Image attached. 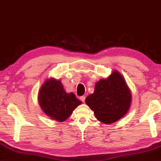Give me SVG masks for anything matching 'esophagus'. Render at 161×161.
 Here are the masks:
<instances>
[{
    "label": "esophagus",
    "instance_id": "obj_1",
    "mask_svg": "<svg viewBox=\"0 0 161 161\" xmlns=\"http://www.w3.org/2000/svg\"><path fill=\"white\" fill-rule=\"evenodd\" d=\"M85 99H86V97L85 96H81L80 97V100L82 102H85Z\"/></svg>",
    "mask_w": 161,
    "mask_h": 161
}]
</instances>
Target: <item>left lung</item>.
<instances>
[{
	"instance_id": "8db88e82",
	"label": "left lung",
	"mask_w": 161,
	"mask_h": 161,
	"mask_svg": "<svg viewBox=\"0 0 161 161\" xmlns=\"http://www.w3.org/2000/svg\"><path fill=\"white\" fill-rule=\"evenodd\" d=\"M131 101V93L124 79L114 70L107 79L97 82L94 93L87 97L86 103L99 121L110 124L127 113Z\"/></svg>"
}]
</instances>
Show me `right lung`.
<instances>
[{"label": "right lung", "mask_w": 161, "mask_h": 161, "mask_svg": "<svg viewBox=\"0 0 161 161\" xmlns=\"http://www.w3.org/2000/svg\"><path fill=\"white\" fill-rule=\"evenodd\" d=\"M38 102L42 110L48 117L59 122L69 117L81 102L73 93H66L60 81L50 79L41 87Z\"/></svg>", "instance_id": "1"}]
</instances>
